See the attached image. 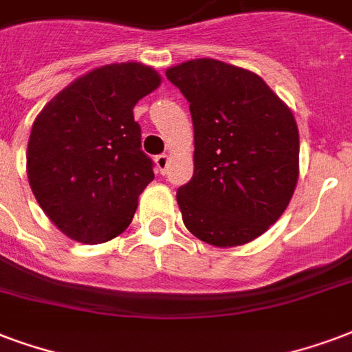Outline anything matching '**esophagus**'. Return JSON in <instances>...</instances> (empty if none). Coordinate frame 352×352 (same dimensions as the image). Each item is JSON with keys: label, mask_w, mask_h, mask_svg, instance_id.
<instances>
[{"label": "esophagus", "mask_w": 352, "mask_h": 352, "mask_svg": "<svg viewBox=\"0 0 352 352\" xmlns=\"http://www.w3.org/2000/svg\"><path fill=\"white\" fill-rule=\"evenodd\" d=\"M155 166H157V170H160L161 174H165L166 166H168V155L166 154L155 155Z\"/></svg>", "instance_id": "34e87169"}]
</instances>
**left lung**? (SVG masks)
<instances>
[{
  "mask_svg": "<svg viewBox=\"0 0 352 352\" xmlns=\"http://www.w3.org/2000/svg\"><path fill=\"white\" fill-rule=\"evenodd\" d=\"M186 96L195 128V173L178 189L192 236L237 247L286 211L298 178L295 116L263 79L215 59L166 70Z\"/></svg>",
  "mask_w": 352,
  "mask_h": 352,
  "instance_id": "left-lung-1",
  "label": "left lung"
}]
</instances>
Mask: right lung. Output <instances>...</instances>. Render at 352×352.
Returning <instances> with one entry per match:
<instances>
[{"instance_id":"add662e5","label":"right lung","mask_w":352,"mask_h":352,"mask_svg":"<svg viewBox=\"0 0 352 352\" xmlns=\"http://www.w3.org/2000/svg\"><path fill=\"white\" fill-rule=\"evenodd\" d=\"M161 83L139 63L96 68L63 89L36 116L28 176L36 202L79 243H105L128 228L154 179L133 107Z\"/></svg>"}]
</instances>
